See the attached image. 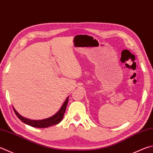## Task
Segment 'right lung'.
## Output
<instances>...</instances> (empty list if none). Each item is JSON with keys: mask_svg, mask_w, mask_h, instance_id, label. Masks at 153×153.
Returning a JSON list of instances; mask_svg holds the SVG:
<instances>
[{"mask_svg": "<svg viewBox=\"0 0 153 153\" xmlns=\"http://www.w3.org/2000/svg\"><path fill=\"white\" fill-rule=\"evenodd\" d=\"M68 98H69L66 99V100L62 105V108H60V110L58 111L55 115H53L49 118L44 119V120H29V119H27L23 117V116H21L17 112H16L14 108H13V110L14 112H15L16 116H17V117L20 119L23 123L28 124L29 126H31L33 127H35V128H47L50 126H52V125L57 124L62 120V118L63 117V116H64V114L65 112L66 107H67V105L68 103Z\"/></svg>", "mask_w": 153, "mask_h": 153, "instance_id": "right-lung-1", "label": "right lung"}]
</instances>
